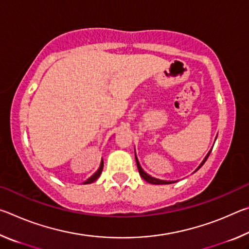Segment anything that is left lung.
<instances>
[{
	"mask_svg": "<svg viewBox=\"0 0 249 249\" xmlns=\"http://www.w3.org/2000/svg\"><path fill=\"white\" fill-rule=\"evenodd\" d=\"M211 151L212 150H210L209 151V154L206 155V157L204 158V160L203 161L201 162V165L197 167V169L196 170V171H197L200 169V168L204 165V162L206 161V159L209 158V156H210V154H211ZM135 157H136V156H135ZM136 163H137V168H138V171H140V175L142 176V179H145L147 182H149V183H153V184H169V183H174V181H163V180H159V179H156V178H153V177H150L149 175H147L146 172L142 169V167H141V165H140V162H138V160H137V158H136Z\"/></svg>",
	"mask_w": 249,
	"mask_h": 249,
	"instance_id": "left-lung-1",
	"label": "left lung"
}]
</instances>
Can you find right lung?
Masks as SVG:
<instances>
[{
	"mask_svg": "<svg viewBox=\"0 0 249 249\" xmlns=\"http://www.w3.org/2000/svg\"><path fill=\"white\" fill-rule=\"evenodd\" d=\"M102 170H103V160H102V162H101V166H100V168H99V170L95 172V174L91 177V178H89L88 179L86 182H84V184H88V183H91V182H94V181L99 178L100 177V175H101V172H102Z\"/></svg>",
	"mask_w": 249,
	"mask_h": 249,
	"instance_id": "1",
	"label": "right lung"
}]
</instances>
